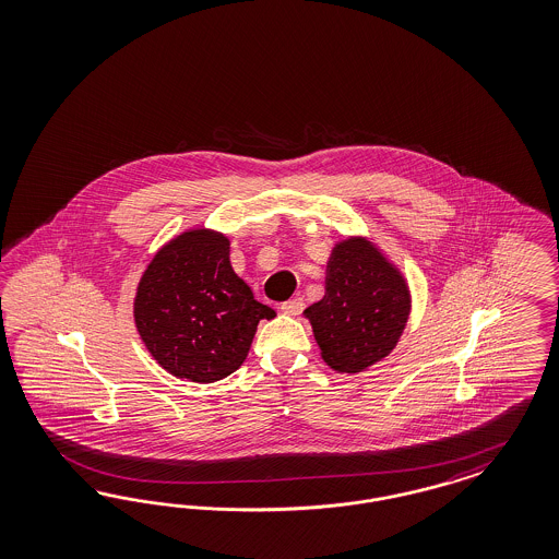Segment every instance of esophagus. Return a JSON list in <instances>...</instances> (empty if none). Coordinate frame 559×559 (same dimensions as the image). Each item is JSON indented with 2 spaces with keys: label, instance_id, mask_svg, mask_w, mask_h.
I'll return each instance as SVG.
<instances>
[{
  "label": "esophagus",
  "instance_id": "obj_1",
  "mask_svg": "<svg viewBox=\"0 0 559 559\" xmlns=\"http://www.w3.org/2000/svg\"><path fill=\"white\" fill-rule=\"evenodd\" d=\"M302 309H305V300H302L300 296H298V298H292V300H286V302L282 305V311H284L286 316H300Z\"/></svg>",
  "mask_w": 559,
  "mask_h": 559
}]
</instances>
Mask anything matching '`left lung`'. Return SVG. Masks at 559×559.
Instances as JSON below:
<instances>
[{
	"mask_svg": "<svg viewBox=\"0 0 559 559\" xmlns=\"http://www.w3.org/2000/svg\"><path fill=\"white\" fill-rule=\"evenodd\" d=\"M412 311L403 273L364 238L334 246L325 294L305 316L313 325L323 361L336 371L359 373L389 357Z\"/></svg>",
	"mask_w": 559,
	"mask_h": 559,
	"instance_id": "obj_1",
	"label": "left lung"
}]
</instances>
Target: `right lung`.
<instances>
[{
    "label": "right lung",
    "mask_w": 559,
    "mask_h": 559,
    "mask_svg": "<svg viewBox=\"0 0 559 559\" xmlns=\"http://www.w3.org/2000/svg\"><path fill=\"white\" fill-rule=\"evenodd\" d=\"M133 317L163 369L211 384L243 364L259 321L275 311L231 269L229 240L200 227L154 254L138 284Z\"/></svg>",
    "instance_id": "right-lung-1"
}]
</instances>
